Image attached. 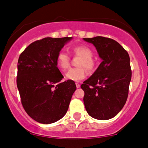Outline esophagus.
<instances>
[{
  "label": "esophagus",
  "instance_id": "esophagus-1",
  "mask_svg": "<svg viewBox=\"0 0 148 148\" xmlns=\"http://www.w3.org/2000/svg\"><path fill=\"white\" fill-rule=\"evenodd\" d=\"M80 86H81V85H80L79 84H78V83H76V88H80Z\"/></svg>",
  "mask_w": 148,
  "mask_h": 148
}]
</instances>
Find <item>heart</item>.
I'll return each instance as SVG.
<instances>
[{
    "mask_svg": "<svg viewBox=\"0 0 148 148\" xmlns=\"http://www.w3.org/2000/svg\"><path fill=\"white\" fill-rule=\"evenodd\" d=\"M74 55L82 57L78 65L80 67L72 68L66 74V79L74 81H79L86 77V67L89 72H93L95 69L96 64L92 59L93 51L92 49L87 46L80 45L76 46L72 49ZM70 58L69 54L64 51H60L58 53L56 58V63L58 67L62 70H66L69 68Z\"/></svg>",
    "mask_w": 148,
    "mask_h": 148,
    "instance_id": "obj_1",
    "label": "heart"
}]
</instances>
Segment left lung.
<instances>
[{
    "label": "left lung",
    "mask_w": 148,
    "mask_h": 148,
    "mask_svg": "<svg viewBox=\"0 0 148 148\" xmlns=\"http://www.w3.org/2000/svg\"><path fill=\"white\" fill-rule=\"evenodd\" d=\"M92 44L102 60L96 71L81 86L88 113L97 120L113 118L122 110L128 97L132 79L128 53L118 42L97 36L84 38Z\"/></svg>",
    "instance_id": "1"
}]
</instances>
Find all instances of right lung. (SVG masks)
<instances>
[{
	"instance_id": "add662e5",
	"label": "right lung",
	"mask_w": 148,
	"mask_h": 148,
	"mask_svg": "<svg viewBox=\"0 0 148 148\" xmlns=\"http://www.w3.org/2000/svg\"><path fill=\"white\" fill-rule=\"evenodd\" d=\"M72 37H45L21 53L17 64L16 85L22 105L34 120L53 123L67 113L76 86L63 78L57 67V55Z\"/></svg>"
}]
</instances>
